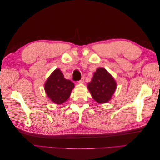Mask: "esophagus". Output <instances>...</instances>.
I'll return each instance as SVG.
<instances>
[{"label":"esophagus","instance_id":"esophagus-1","mask_svg":"<svg viewBox=\"0 0 160 160\" xmlns=\"http://www.w3.org/2000/svg\"><path fill=\"white\" fill-rule=\"evenodd\" d=\"M84 79H85V77H82V79L80 81H79V83H83L84 82Z\"/></svg>","mask_w":160,"mask_h":160}]
</instances>
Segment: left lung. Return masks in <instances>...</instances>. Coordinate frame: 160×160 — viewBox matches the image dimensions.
Listing matches in <instances>:
<instances>
[{"mask_svg":"<svg viewBox=\"0 0 160 160\" xmlns=\"http://www.w3.org/2000/svg\"><path fill=\"white\" fill-rule=\"evenodd\" d=\"M117 84L113 77L104 68H98L88 85L92 98L99 103H105L112 98Z\"/></svg>","mask_w":160,"mask_h":160,"instance_id":"left-lung-1","label":"left lung"}]
</instances>
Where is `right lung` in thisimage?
I'll list each match as a JSON object with an SVG mask.
<instances>
[{
    "label": "right lung",
    "instance_id": "obj_1",
    "mask_svg": "<svg viewBox=\"0 0 160 160\" xmlns=\"http://www.w3.org/2000/svg\"><path fill=\"white\" fill-rule=\"evenodd\" d=\"M74 83L66 79L59 69L53 71L45 84V90L50 99L55 104H61L69 98Z\"/></svg>",
    "mask_w": 160,
    "mask_h": 160
}]
</instances>
